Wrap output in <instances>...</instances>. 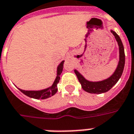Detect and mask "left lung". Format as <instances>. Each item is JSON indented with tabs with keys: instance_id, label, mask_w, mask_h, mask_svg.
Segmentation results:
<instances>
[{
	"instance_id": "8db88e82",
	"label": "left lung",
	"mask_w": 134,
	"mask_h": 134,
	"mask_svg": "<svg viewBox=\"0 0 134 134\" xmlns=\"http://www.w3.org/2000/svg\"><path fill=\"white\" fill-rule=\"evenodd\" d=\"M110 31L114 35L115 39L117 41V44L119 46V60L115 72L109 78L104 79L103 81H91L86 79L82 74H80L76 69H74V72L78 78L79 81L80 82L82 88L85 91L90 93L100 94V93L108 91L109 90L112 88V86H114L117 83L123 73L124 64H125V54H124V46L122 44L121 38L117 35V34L113 30H110Z\"/></svg>"
}]
</instances>
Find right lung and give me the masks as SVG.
Segmentation results:
<instances>
[{"instance_id": "obj_1", "label": "right lung", "mask_w": 134, "mask_h": 134, "mask_svg": "<svg viewBox=\"0 0 134 134\" xmlns=\"http://www.w3.org/2000/svg\"><path fill=\"white\" fill-rule=\"evenodd\" d=\"M65 60L62 61L57 67V76L54 81L53 83L50 87L46 88L45 89L39 90V91H25V90L20 89L18 88V89L20 91L23 93L26 96L34 99H46L50 97L53 96L58 91V83H59L60 80V76L63 69V65H64Z\"/></svg>"}]
</instances>
